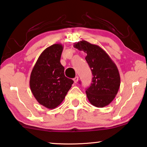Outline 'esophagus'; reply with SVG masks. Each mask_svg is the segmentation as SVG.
Segmentation results:
<instances>
[{"label":"esophagus","instance_id":"1","mask_svg":"<svg viewBox=\"0 0 147 147\" xmlns=\"http://www.w3.org/2000/svg\"><path fill=\"white\" fill-rule=\"evenodd\" d=\"M78 80H79V78L78 77V76H76V77L75 78H74V83H77V82H78Z\"/></svg>","mask_w":147,"mask_h":147}]
</instances>
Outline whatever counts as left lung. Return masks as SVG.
<instances>
[{
	"instance_id": "left-lung-1",
	"label": "left lung",
	"mask_w": 147,
	"mask_h": 147,
	"mask_svg": "<svg viewBox=\"0 0 147 147\" xmlns=\"http://www.w3.org/2000/svg\"><path fill=\"white\" fill-rule=\"evenodd\" d=\"M74 47L87 53L86 60L93 75L91 86L86 90L88 100L96 107H105L113 101L119 90L120 77L117 66L97 45L83 40L74 43Z\"/></svg>"
}]
</instances>
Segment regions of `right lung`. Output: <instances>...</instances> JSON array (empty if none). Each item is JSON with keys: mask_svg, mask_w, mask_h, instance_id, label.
Here are the masks:
<instances>
[{"mask_svg": "<svg viewBox=\"0 0 147 147\" xmlns=\"http://www.w3.org/2000/svg\"><path fill=\"white\" fill-rule=\"evenodd\" d=\"M63 47L53 44L41 53L32 69L29 86L34 97L48 109L57 107L63 102L74 81L65 77L60 63Z\"/></svg>", "mask_w": 147, "mask_h": 147, "instance_id": "1", "label": "right lung"}]
</instances>
